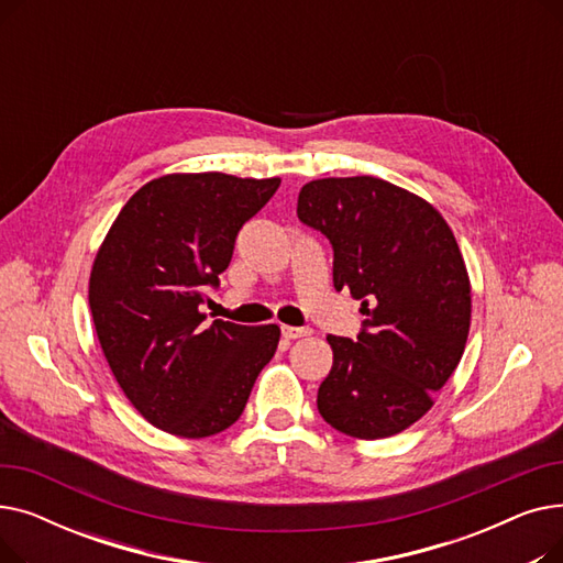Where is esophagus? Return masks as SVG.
Listing matches in <instances>:
<instances>
[{
    "label": "esophagus",
    "instance_id": "esophagus-1",
    "mask_svg": "<svg viewBox=\"0 0 563 563\" xmlns=\"http://www.w3.org/2000/svg\"><path fill=\"white\" fill-rule=\"evenodd\" d=\"M280 331H283L285 340H299V338L312 335V329H308V327H283Z\"/></svg>",
    "mask_w": 563,
    "mask_h": 563
}]
</instances>
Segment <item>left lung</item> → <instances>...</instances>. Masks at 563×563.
<instances>
[{"label":"left lung","mask_w":563,"mask_h":563,"mask_svg":"<svg viewBox=\"0 0 563 563\" xmlns=\"http://www.w3.org/2000/svg\"><path fill=\"white\" fill-rule=\"evenodd\" d=\"M299 221L333 246V285L363 301L356 340L329 335L317 393L333 429L376 440L418 422L454 374L470 331V280L433 207L372 175L327 177L299 194Z\"/></svg>","instance_id":"8db88e82"}]
</instances>
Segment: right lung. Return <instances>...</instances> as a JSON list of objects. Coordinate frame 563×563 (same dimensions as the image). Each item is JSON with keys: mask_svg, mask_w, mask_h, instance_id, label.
Returning <instances> with one entry per match:
<instances>
[{"mask_svg": "<svg viewBox=\"0 0 563 563\" xmlns=\"http://www.w3.org/2000/svg\"><path fill=\"white\" fill-rule=\"evenodd\" d=\"M280 187L225 173H175L143 185L100 246L88 303L104 358L141 416L183 438L240 420L280 329L205 323L236 234Z\"/></svg>", "mask_w": 563, "mask_h": 563, "instance_id": "add662e5", "label": "right lung"}]
</instances>
